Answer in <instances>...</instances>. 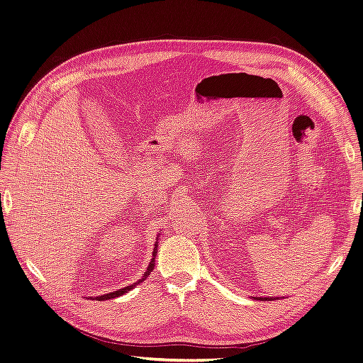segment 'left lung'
<instances>
[{
	"instance_id": "1",
	"label": "left lung",
	"mask_w": 363,
	"mask_h": 363,
	"mask_svg": "<svg viewBox=\"0 0 363 363\" xmlns=\"http://www.w3.org/2000/svg\"><path fill=\"white\" fill-rule=\"evenodd\" d=\"M255 299H260V301H263V299H267V301H269V299H271V301H272V299H275V296H269V298H260V296H255ZM278 299V298H277Z\"/></svg>"
}]
</instances>
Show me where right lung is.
I'll use <instances>...</instances> for the list:
<instances>
[{
	"label": "right lung",
	"instance_id": "obj_1",
	"mask_svg": "<svg viewBox=\"0 0 363 363\" xmlns=\"http://www.w3.org/2000/svg\"><path fill=\"white\" fill-rule=\"evenodd\" d=\"M158 237H157V243H155V246H153V255H152V260H150V263H149V267L146 269V272H144V275L138 279L137 283H133V284H130V286H128V287H123V289H118V291H116V292H111V294H106V295H100V296H96V299L97 301H105V299H112V298H117V296H121V295H124V294H128V292H130L133 287H135L137 284H140V283H143L144 279H146L149 275H150V272L153 271V267H155V257H157V251H158Z\"/></svg>",
	"mask_w": 363,
	"mask_h": 363
}]
</instances>
